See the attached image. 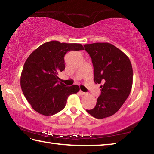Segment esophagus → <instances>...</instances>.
I'll use <instances>...</instances> for the list:
<instances>
[{"label": "esophagus", "instance_id": "obj_1", "mask_svg": "<svg viewBox=\"0 0 154 154\" xmlns=\"http://www.w3.org/2000/svg\"><path fill=\"white\" fill-rule=\"evenodd\" d=\"M79 93L81 94H82V95H85V94H86V93H85V92H82V90H80L79 91Z\"/></svg>", "mask_w": 154, "mask_h": 154}]
</instances>
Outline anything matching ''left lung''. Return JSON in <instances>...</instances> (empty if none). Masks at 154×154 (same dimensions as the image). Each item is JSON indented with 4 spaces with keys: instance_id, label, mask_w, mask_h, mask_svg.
<instances>
[{
    "instance_id": "left-lung-1",
    "label": "left lung",
    "mask_w": 154,
    "mask_h": 154,
    "mask_svg": "<svg viewBox=\"0 0 154 154\" xmlns=\"http://www.w3.org/2000/svg\"><path fill=\"white\" fill-rule=\"evenodd\" d=\"M84 48L92 58L94 81L103 83L95 107L86 111L95 118H107L121 108L131 92V62L123 51L111 43L85 44Z\"/></svg>"
}]
</instances>
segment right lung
Listing matches in <instances>:
<instances>
[{
	"label": "right lung",
	"mask_w": 154,
	"mask_h": 154,
	"mask_svg": "<svg viewBox=\"0 0 154 154\" xmlns=\"http://www.w3.org/2000/svg\"><path fill=\"white\" fill-rule=\"evenodd\" d=\"M80 43L51 41L42 44L26 60L20 77L22 90L34 110L43 116L58 113L65 107L69 95L79 91L77 85L66 86L58 75L65 69L69 51L83 50Z\"/></svg>",
	"instance_id": "right-lung-1"
}]
</instances>
